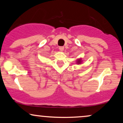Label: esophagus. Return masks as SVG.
I'll use <instances>...</instances> for the list:
<instances>
[{
  "label": "esophagus",
  "instance_id": "obj_1",
  "mask_svg": "<svg viewBox=\"0 0 123 123\" xmlns=\"http://www.w3.org/2000/svg\"><path fill=\"white\" fill-rule=\"evenodd\" d=\"M59 49H60V51H63L64 50V47H62V46H61V47H59Z\"/></svg>",
  "mask_w": 123,
  "mask_h": 123
}]
</instances>
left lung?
<instances>
[{"instance_id":"1","label":"left lung","mask_w":123,"mask_h":123,"mask_svg":"<svg viewBox=\"0 0 123 123\" xmlns=\"http://www.w3.org/2000/svg\"><path fill=\"white\" fill-rule=\"evenodd\" d=\"M80 62H81V60H78V61H77V62H78L77 63H80Z\"/></svg>"}]
</instances>
